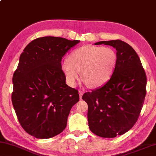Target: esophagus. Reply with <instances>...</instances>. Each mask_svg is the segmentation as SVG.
<instances>
[{
  "mask_svg": "<svg viewBox=\"0 0 156 156\" xmlns=\"http://www.w3.org/2000/svg\"><path fill=\"white\" fill-rule=\"evenodd\" d=\"M79 94H80V98L81 99V98H82V96L83 94V91H79Z\"/></svg>",
  "mask_w": 156,
  "mask_h": 156,
  "instance_id": "esophagus-1",
  "label": "esophagus"
}]
</instances>
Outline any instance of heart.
<instances>
[{
    "label": "heart",
    "mask_w": 156,
    "mask_h": 156,
    "mask_svg": "<svg viewBox=\"0 0 156 156\" xmlns=\"http://www.w3.org/2000/svg\"><path fill=\"white\" fill-rule=\"evenodd\" d=\"M116 62V53L113 49L87 45L72 52L61 68L70 86H76L81 73V79L87 85L97 88L110 80Z\"/></svg>",
    "instance_id": "1"
}]
</instances>
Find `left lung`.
Listing matches in <instances>:
<instances>
[{
  "label": "left lung",
  "instance_id": "left-lung-1",
  "mask_svg": "<svg viewBox=\"0 0 156 156\" xmlns=\"http://www.w3.org/2000/svg\"><path fill=\"white\" fill-rule=\"evenodd\" d=\"M116 48L117 62L112 75L103 86L84 93L89 128L103 138L128 132L137 121L146 95L147 76L138 54L121 40L101 41Z\"/></svg>",
  "mask_w": 156,
  "mask_h": 156
}]
</instances>
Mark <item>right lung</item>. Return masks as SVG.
<instances>
[{"label": "right lung", "mask_w": 156, "mask_h": 156, "mask_svg": "<svg viewBox=\"0 0 156 156\" xmlns=\"http://www.w3.org/2000/svg\"><path fill=\"white\" fill-rule=\"evenodd\" d=\"M45 36L31 41L22 53L13 75L12 104L19 122L31 136L50 138L66 127L78 91L66 84L62 57L80 42Z\"/></svg>", "instance_id": "obj_1"}]
</instances>
